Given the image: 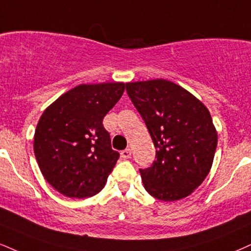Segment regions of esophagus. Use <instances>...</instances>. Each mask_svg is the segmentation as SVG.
I'll return each instance as SVG.
<instances>
[{
	"instance_id": "1",
	"label": "esophagus",
	"mask_w": 251,
	"mask_h": 251,
	"mask_svg": "<svg viewBox=\"0 0 251 251\" xmlns=\"http://www.w3.org/2000/svg\"><path fill=\"white\" fill-rule=\"evenodd\" d=\"M120 155H122L123 159H129V158H131V150L126 149V150L122 151V153H120Z\"/></svg>"
}]
</instances>
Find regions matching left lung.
<instances>
[{
  "instance_id": "8db88e82",
  "label": "left lung",
  "mask_w": 251,
  "mask_h": 251,
  "mask_svg": "<svg viewBox=\"0 0 251 251\" xmlns=\"http://www.w3.org/2000/svg\"><path fill=\"white\" fill-rule=\"evenodd\" d=\"M126 91L155 146L154 161L139 170L145 189L161 201L186 198L212 168L217 133L209 111L166 79L127 83Z\"/></svg>"
}]
</instances>
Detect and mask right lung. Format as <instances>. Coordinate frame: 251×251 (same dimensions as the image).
<instances>
[{"mask_svg":"<svg viewBox=\"0 0 251 251\" xmlns=\"http://www.w3.org/2000/svg\"><path fill=\"white\" fill-rule=\"evenodd\" d=\"M125 84H81L42 114L34 139L39 170L68 198H91L102 189L119 159L102 125L122 98Z\"/></svg>","mask_w":251,"mask_h":251,"instance_id":"right-lung-1","label":"right lung"}]
</instances>
